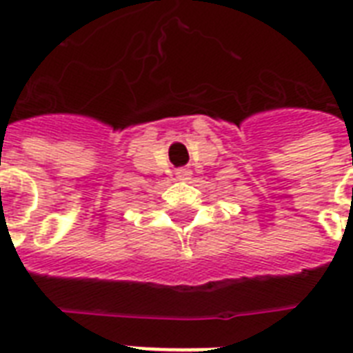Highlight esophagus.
Masks as SVG:
<instances>
[{"instance_id": "obj_1", "label": "esophagus", "mask_w": 353, "mask_h": 353, "mask_svg": "<svg viewBox=\"0 0 353 353\" xmlns=\"http://www.w3.org/2000/svg\"><path fill=\"white\" fill-rule=\"evenodd\" d=\"M190 174H192V172L188 170V168H179V170H176L177 179H188V177H190Z\"/></svg>"}]
</instances>
